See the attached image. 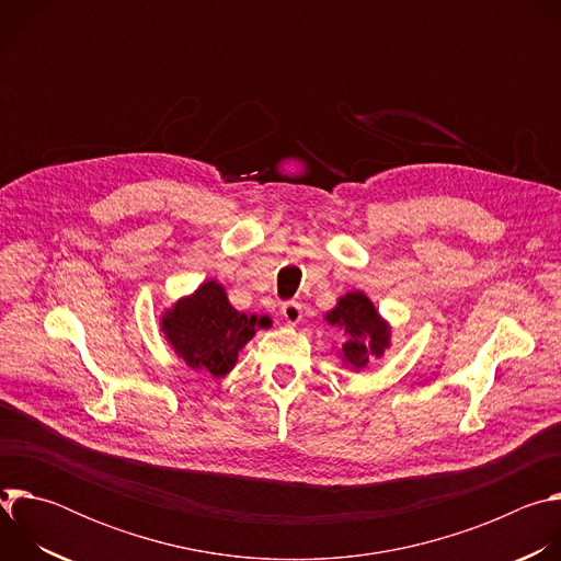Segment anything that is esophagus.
<instances>
[{"label":"esophagus","mask_w":561,"mask_h":561,"mask_svg":"<svg viewBox=\"0 0 561 561\" xmlns=\"http://www.w3.org/2000/svg\"><path fill=\"white\" fill-rule=\"evenodd\" d=\"M282 317L286 319V324H299L301 322V304L297 301H286L282 306Z\"/></svg>","instance_id":"obj_1"}]
</instances>
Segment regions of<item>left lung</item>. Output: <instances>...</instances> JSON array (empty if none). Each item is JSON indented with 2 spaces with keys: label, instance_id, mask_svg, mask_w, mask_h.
Instances as JSON below:
<instances>
[{
  "label": "left lung",
  "instance_id": "left-lung-1",
  "mask_svg": "<svg viewBox=\"0 0 561 561\" xmlns=\"http://www.w3.org/2000/svg\"><path fill=\"white\" fill-rule=\"evenodd\" d=\"M324 319L342 333L340 357L351 370H364L390 348V324L362 290L340 297Z\"/></svg>",
  "mask_w": 561,
  "mask_h": 561
}]
</instances>
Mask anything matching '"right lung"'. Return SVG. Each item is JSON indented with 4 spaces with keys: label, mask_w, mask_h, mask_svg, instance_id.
<instances>
[{
    "label": "right lung",
    "mask_w": 561,
    "mask_h": 561,
    "mask_svg": "<svg viewBox=\"0 0 561 561\" xmlns=\"http://www.w3.org/2000/svg\"><path fill=\"white\" fill-rule=\"evenodd\" d=\"M159 327L175 355L193 370L226 377L242 351L271 319L239 312L230 306L226 288L215 279L204 282L195 293L178 299L164 310Z\"/></svg>",
    "instance_id": "1"
}]
</instances>
